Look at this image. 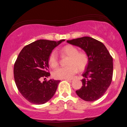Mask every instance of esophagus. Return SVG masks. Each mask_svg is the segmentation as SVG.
Returning a JSON list of instances; mask_svg holds the SVG:
<instances>
[{"label":"esophagus","instance_id":"obj_1","mask_svg":"<svg viewBox=\"0 0 127 127\" xmlns=\"http://www.w3.org/2000/svg\"><path fill=\"white\" fill-rule=\"evenodd\" d=\"M65 81H68V82H72V79H65Z\"/></svg>","mask_w":127,"mask_h":127}]
</instances>
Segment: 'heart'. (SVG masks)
Returning <instances> with one entry per match:
<instances>
[{
    "label": "heart",
    "instance_id": "obj_1",
    "mask_svg": "<svg viewBox=\"0 0 127 127\" xmlns=\"http://www.w3.org/2000/svg\"><path fill=\"white\" fill-rule=\"evenodd\" d=\"M62 55L68 57L66 64L67 66L60 67L53 72L55 79H70L77 71H82L87 67L89 62L88 55L84 51H79L78 48L71 45L63 46L61 49ZM48 62L52 68L59 65V57L57 52L52 51L49 56Z\"/></svg>",
    "mask_w": 127,
    "mask_h": 127
}]
</instances>
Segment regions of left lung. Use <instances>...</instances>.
I'll list each match as a JSON object with an SVG mask.
<instances>
[{
  "mask_svg": "<svg viewBox=\"0 0 127 127\" xmlns=\"http://www.w3.org/2000/svg\"><path fill=\"white\" fill-rule=\"evenodd\" d=\"M70 44L78 46L88 55L89 62L82 74V86L76 91L77 95L87 101H94L104 94L112 82L113 59L101 42L85 36L70 40Z\"/></svg>",
  "mask_w": 127,
  "mask_h": 127,
  "instance_id": "8db88e82",
  "label": "left lung"
}]
</instances>
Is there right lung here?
<instances>
[{
    "instance_id": "1",
    "label": "right lung",
    "mask_w": 127,
    "mask_h": 127,
    "mask_svg": "<svg viewBox=\"0 0 127 127\" xmlns=\"http://www.w3.org/2000/svg\"><path fill=\"white\" fill-rule=\"evenodd\" d=\"M64 40H36L19 54L14 64V79L21 95L31 103L44 104L54 95L60 81L45 80L50 75L48 59L54 48ZM42 78L44 81L41 83Z\"/></svg>"
}]
</instances>
